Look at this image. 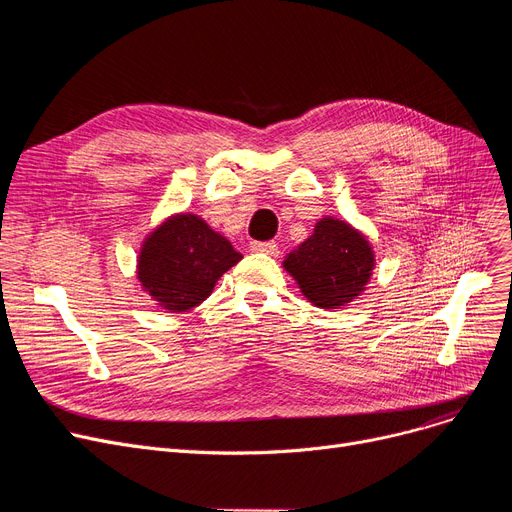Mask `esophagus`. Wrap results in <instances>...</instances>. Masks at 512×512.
Here are the masks:
<instances>
[{
	"instance_id": "34e87169",
	"label": "esophagus",
	"mask_w": 512,
	"mask_h": 512,
	"mask_svg": "<svg viewBox=\"0 0 512 512\" xmlns=\"http://www.w3.org/2000/svg\"><path fill=\"white\" fill-rule=\"evenodd\" d=\"M251 251L255 253H265L270 257H276L280 251H278V245L274 240H265V242H251Z\"/></svg>"
}]
</instances>
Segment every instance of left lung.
<instances>
[{"label":"left lung","instance_id":"8db88e82","mask_svg":"<svg viewBox=\"0 0 512 512\" xmlns=\"http://www.w3.org/2000/svg\"><path fill=\"white\" fill-rule=\"evenodd\" d=\"M282 267L309 303L321 309H342L367 288L375 253L361 230L326 215L317 220L313 234L284 257Z\"/></svg>","mask_w":512,"mask_h":512}]
</instances>
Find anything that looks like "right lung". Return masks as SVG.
I'll list each match as a JSON object with an SVG mask.
<instances>
[{"instance_id": "add662e5", "label": "right lung", "mask_w": 512, "mask_h": 512, "mask_svg": "<svg viewBox=\"0 0 512 512\" xmlns=\"http://www.w3.org/2000/svg\"><path fill=\"white\" fill-rule=\"evenodd\" d=\"M242 255L197 213H172L153 228L137 257V280L170 313L201 305Z\"/></svg>"}]
</instances>
